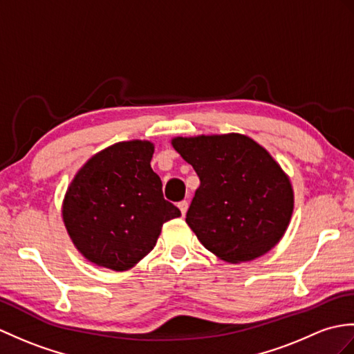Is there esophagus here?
<instances>
[{"instance_id": "1", "label": "esophagus", "mask_w": 354, "mask_h": 354, "mask_svg": "<svg viewBox=\"0 0 354 354\" xmlns=\"http://www.w3.org/2000/svg\"><path fill=\"white\" fill-rule=\"evenodd\" d=\"M178 208L180 209V214L185 216V214H187V209H188V202H187V201L179 202V203H178Z\"/></svg>"}]
</instances>
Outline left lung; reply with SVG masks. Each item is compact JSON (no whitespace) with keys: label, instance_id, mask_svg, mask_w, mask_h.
<instances>
[{"label":"left lung","instance_id":"8db88e82","mask_svg":"<svg viewBox=\"0 0 354 354\" xmlns=\"http://www.w3.org/2000/svg\"><path fill=\"white\" fill-rule=\"evenodd\" d=\"M171 145L201 179L185 218L197 240L232 264L273 249L290 225L294 193L264 147L235 133L176 137Z\"/></svg>","mask_w":354,"mask_h":354}]
</instances>
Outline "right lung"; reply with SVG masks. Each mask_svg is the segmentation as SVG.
I'll use <instances>...</instances> for the list:
<instances>
[{
  "instance_id": "1",
  "label": "right lung",
  "mask_w": 354,
  "mask_h": 354,
  "mask_svg": "<svg viewBox=\"0 0 354 354\" xmlns=\"http://www.w3.org/2000/svg\"><path fill=\"white\" fill-rule=\"evenodd\" d=\"M153 145L120 142L93 155L66 192L63 221L86 259L114 271L134 267L149 253L166 221L180 211L162 196L151 167Z\"/></svg>"
}]
</instances>
